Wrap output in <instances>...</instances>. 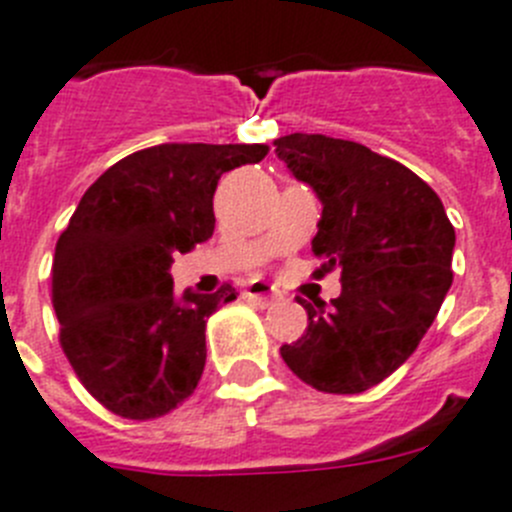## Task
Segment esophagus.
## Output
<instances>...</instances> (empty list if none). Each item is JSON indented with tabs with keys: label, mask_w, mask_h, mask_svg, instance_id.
<instances>
[{
	"label": "esophagus",
	"mask_w": 512,
	"mask_h": 512,
	"mask_svg": "<svg viewBox=\"0 0 512 512\" xmlns=\"http://www.w3.org/2000/svg\"><path fill=\"white\" fill-rule=\"evenodd\" d=\"M245 298H250V301L260 303L262 308L278 303V293H273V288H270V285H267L265 280H255V283H250V288L245 290Z\"/></svg>",
	"instance_id": "esophagus-1"
}]
</instances>
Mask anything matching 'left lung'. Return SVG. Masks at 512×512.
Instances as JSON below:
<instances>
[{"instance_id": "obj_1", "label": "left lung", "mask_w": 512, "mask_h": 512, "mask_svg": "<svg viewBox=\"0 0 512 512\" xmlns=\"http://www.w3.org/2000/svg\"><path fill=\"white\" fill-rule=\"evenodd\" d=\"M273 145L321 201L316 275L342 270L339 298L306 303L308 329L280 357L321 393H365L434 324L454 278V227L434 188L359 142L296 132Z\"/></svg>"}]
</instances>
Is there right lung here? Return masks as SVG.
Masks as SVG:
<instances>
[{"instance_id":"1","label":"right lung","mask_w":512,"mask_h":512,"mask_svg":"<svg viewBox=\"0 0 512 512\" xmlns=\"http://www.w3.org/2000/svg\"><path fill=\"white\" fill-rule=\"evenodd\" d=\"M267 145L165 142L127 155L91 183L53 257L61 347L104 408L132 421L170 413L206 365V319L237 298L176 296L170 265L214 234V191Z\"/></svg>"}]
</instances>
